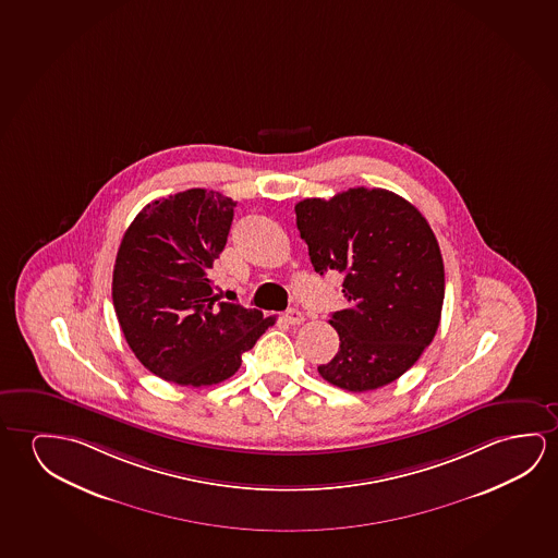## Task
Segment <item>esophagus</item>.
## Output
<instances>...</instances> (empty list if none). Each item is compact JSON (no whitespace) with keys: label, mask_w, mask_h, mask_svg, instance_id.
I'll use <instances>...</instances> for the list:
<instances>
[{"label":"esophagus","mask_w":558,"mask_h":558,"mask_svg":"<svg viewBox=\"0 0 558 558\" xmlns=\"http://www.w3.org/2000/svg\"><path fill=\"white\" fill-rule=\"evenodd\" d=\"M283 318H286V323L295 326L301 325L305 320V315L300 310H288L283 313Z\"/></svg>","instance_id":"34e87169"}]
</instances>
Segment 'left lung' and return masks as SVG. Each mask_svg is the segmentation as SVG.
Segmentation results:
<instances>
[{"mask_svg":"<svg viewBox=\"0 0 558 558\" xmlns=\"http://www.w3.org/2000/svg\"><path fill=\"white\" fill-rule=\"evenodd\" d=\"M295 216L315 272L343 275L350 303L330 318L340 348L318 367L320 377L350 392L402 377L437 335L445 300L429 222L392 191L365 187L300 201Z\"/></svg>","mask_w":558,"mask_h":558,"instance_id":"1","label":"left lung"}]
</instances>
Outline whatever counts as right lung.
Segmentation results:
<instances>
[{
    "label": "right lung",
    "instance_id": "1",
    "mask_svg": "<svg viewBox=\"0 0 558 558\" xmlns=\"http://www.w3.org/2000/svg\"><path fill=\"white\" fill-rule=\"evenodd\" d=\"M235 201L187 189L135 216L113 265L112 300L131 352L156 377L210 386L240 369L275 317L218 300L210 268L228 241Z\"/></svg>",
    "mask_w": 558,
    "mask_h": 558
}]
</instances>
